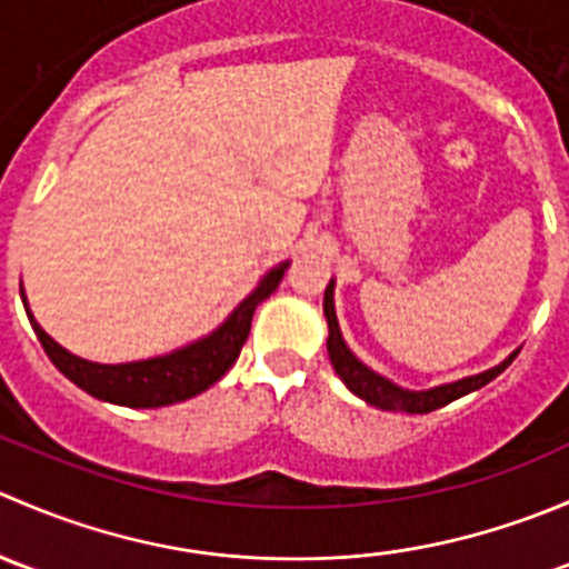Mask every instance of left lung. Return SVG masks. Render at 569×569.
<instances>
[{"mask_svg":"<svg viewBox=\"0 0 569 569\" xmlns=\"http://www.w3.org/2000/svg\"><path fill=\"white\" fill-rule=\"evenodd\" d=\"M325 317H327V327H330V338H327V352H330L332 369L336 375L347 382V388L352 393H358L360 399H366L369 405L380 407V410H391V412H432L438 407H446L449 401L460 399V396L476 391V388L487 386L490 380H496L515 358L518 352L509 355L501 366L490 371H481L476 377H465L460 382H451V386H440L432 388V391H401L399 386L388 382L386 377L375 375L371 369H366L358 358L347 349L343 343L341 330H338V319H336V306H332V283L327 286L325 291Z\"/></svg>","mask_w":569,"mask_h":569,"instance_id":"left-lung-1","label":"left lung"}]
</instances>
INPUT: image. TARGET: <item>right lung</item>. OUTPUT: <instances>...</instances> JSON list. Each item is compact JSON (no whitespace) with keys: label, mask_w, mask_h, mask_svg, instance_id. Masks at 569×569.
I'll return each instance as SVG.
<instances>
[{"label":"right lung","mask_w":569,"mask_h":569,"mask_svg":"<svg viewBox=\"0 0 569 569\" xmlns=\"http://www.w3.org/2000/svg\"><path fill=\"white\" fill-rule=\"evenodd\" d=\"M283 272L286 263L272 269V272L258 283V289L252 291L248 300L239 302L237 311L222 321L211 336L200 338V341L189 343V347L178 349L173 355L140 360V363L104 366L77 358V355L66 352L57 341H51V338L40 330L38 321L32 319L30 308H24L43 352L49 355L51 363H54L73 386H79L82 391L96 396V399L112 401V405L164 407L203 393L206 388L214 386V382L237 363L239 352H242L244 341H248L250 336V321L252 313H256V306L267 300V297L278 289ZM21 300H24V297H21Z\"/></svg>","instance_id":"right-lung-1"}]
</instances>
